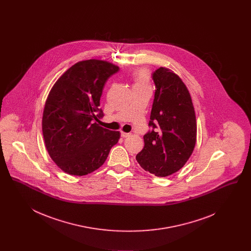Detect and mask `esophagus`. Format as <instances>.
I'll list each match as a JSON object with an SVG mask.
<instances>
[{
  "label": "esophagus",
  "mask_w": 251,
  "mask_h": 251,
  "mask_svg": "<svg viewBox=\"0 0 251 251\" xmlns=\"http://www.w3.org/2000/svg\"><path fill=\"white\" fill-rule=\"evenodd\" d=\"M131 135V133H129V132H124V131H121V136L122 137H124V138H126V137H129Z\"/></svg>",
  "instance_id": "esophagus-1"
}]
</instances>
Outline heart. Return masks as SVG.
Returning <instances> with one entry per match:
<instances>
[{
  "instance_id": "heart-1",
  "label": "heart",
  "mask_w": 251,
  "mask_h": 251,
  "mask_svg": "<svg viewBox=\"0 0 251 251\" xmlns=\"http://www.w3.org/2000/svg\"><path fill=\"white\" fill-rule=\"evenodd\" d=\"M132 78H133V81H134V85L133 86L148 85L149 75H148V72H146V71L139 70V71L133 72Z\"/></svg>"
}]
</instances>
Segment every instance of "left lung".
I'll return each mask as SVG.
<instances>
[{"label": "left lung", "mask_w": 251, "mask_h": 251, "mask_svg": "<svg viewBox=\"0 0 251 251\" xmlns=\"http://www.w3.org/2000/svg\"><path fill=\"white\" fill-rule=\"evenodd\" d=\"M155 94L140 167L157 177L177 172L190 158L197 141V121L191 96L177 74L166 68L152 73Z\"/></svg>", "instance_id": "1"}]
</instances>
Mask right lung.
Listing matches in <instances>:
<instances>
[{"label": "right lung", "instance_id": "right-lung-1", "mask_svg": "<svg viewBox=\"0 0 251 251\" xmlns=\"http://www.w3.org/2000/svg\"><path fill=\"white\" fill-rule=\"evenodd\" d=\"M119 71L107 61H81L49 93L42 118L45 146L53 162L70 175L84 176L101 167L120 139V131L97 123L103 116L99 106L104 84Z\"/></svg>", "mask_w": 251, "mask_h": 251}]
</instances>
